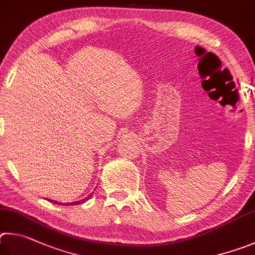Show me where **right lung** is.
Masks as SVG:
<instances>
[{
	"instance_id": "right-lung-1",
	"label": "right lung",
	"mask_w": 255,
	"mask_h": 255,
	"mask_svg": "<svg viewBox=\"0 0 255 255\" xmlns=\"http://www.w3.org/2000/svg\"><path fill=\"white\" fill-rule=\"evenodd\" d=\"M92 195L93 194H91L88 196V197H86V198H84V199H82V200H77V202H73V203H65L64 205H66V206H68V205H79V204H83V203H85V202H87V200L92 197ZM49 202H52L53 204H58V205H61L62 203H58V202H56V200H49Z\"/></svg>"
}]
</instances>
